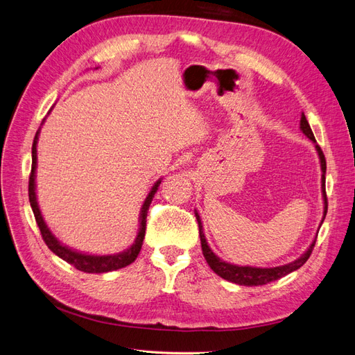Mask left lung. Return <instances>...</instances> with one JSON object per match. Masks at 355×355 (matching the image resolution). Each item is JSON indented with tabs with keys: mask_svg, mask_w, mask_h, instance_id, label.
Here are the masks:
<instances>
[{
	"mask_svg": "<svg viewBox=\"0 0 355 355\" xmlns=\"http://www.w3.org/2000/svg\"><path fill=\"white\" fill-rule=\"evenodd\" d=\"M300 130L304 132V135L306 137H309L311 141L314 142L315 145V149L318 153V157H320V164H321V171H323V175H321V192H323V201H324V213H323V219H321V223H323L324 218H326V213H327V196H326V158H324V154L323 151H321V148L317 145V141L314 137V133L313 130H311V127L308 124V120L305 114L302 112V115H300ZM196 218H197V222H198V230H200V240H201V249H202V254L204 257H206V261L209 263V266L211 268V270L216 272L219 277H222L223 280H228L231 283H235V284H240V286H263V284H268L271 282H275L278 280V278H282L290 272H293L296 270H299L300 266H302L308 259L311 253H313V249L315 245V240L317 237L314 239V241L311 243V245L308 247V250L297 257L296 261L290 262V263H286V265H282V266H274V268H256V266H240V265H232V263H228L222 261L220 257H218L216 254L213 253V250L210 249V245L206 240V237H204V232H202V223H201V219H200V214L198 211H196ZM320 223V227H321ZM318 234V232H317Z\"/></svg>",
	"mask_w": 355,
	"mask_h": 355,
	"instance_id": "obj_1",
	"label": "left lung"
}]
</instances>
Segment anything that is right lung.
<instances>
[{
  "label": "right lung",
  "mask_w": 355,
  "mask_h": 355,
  "mask_svg": "<svg viewBox=\"0 0 355 355\" xmlns=\"http://www.w3.org/2000/svg\"><path fill=\"white\" fill-rule=\"evenodd\" d=\"M38 135H40V128L34 137V144H32V168H31V175H29V202L32 211H34V216L37 220L38 228L41 231L42 240L47 244L49 249L58 254L60 259L65 262L73 265L77 270L83 272H89V274H102V272H110L120 270V268H124L127 265H130L135 262L139 252L142 249L144 239H145V230H146V214L149 210V204H151L155 192L161 184V179H158L154 187L149 191L148 197L144 201V206L141 209V214H139V232L135 243L128 247L127 250L116 253V254H85L77 250L69 249L68 245H63L55 235L51 234L49 227L46 225L44 219H42V214L38 207V201H37V194H35V168H37V142H38Z\"/></svg>",
  "instance_id": "obj_1"
}]
</instances>
